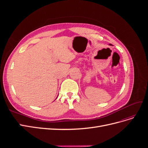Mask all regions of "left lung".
Instances as JSON below:
<instances>
[{
    "mask_svg": "<svg viewBox=\"0 0 148 148\" xmlns=\"http://www.w3.org/2000/svg\"><path fill=\"white\" fill-rule=\"evenodd\" d=\"M109 45H110V46H112V44H109Z\"/></svg>",
    "mask_w": 148,
    "mask_h": 148,
    "instance_id": "left-lung-1",
    "label": "left lung"
}]
</instances>
